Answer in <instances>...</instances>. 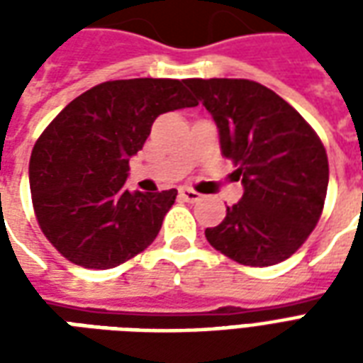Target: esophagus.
Listing matches in <instances>:
<instances>
[{
	"label": "esophagus",
	"mask_w": 363,
	"mask_h": 363,
	"mask_svg": "<svg viewBox=\"0 0 363 363\" xmlns=\"http://www.w3.org/2000/svg\"><path fill=\"white\" fill-rule=\"evenodd\" d=\"M179 194H181L182 200H186V202H198V200H200V194H198L196 190L189 189V186L179 189Z\"/></svg>",
	"instance_id": "1"
}]
</instances>
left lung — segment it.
I'll return each instance as SVG.
<instances>
[{
	"label": "left lung",
	"instance_id": "left-lung-1",
	"mask_svg": "<svg viewBox=\"0 0 363 363\" xmlns=\"http://www.w3.org/2000/svg\"><path fill=\"white\" fill-rule=\"evenodd\" d=\"M220 132L243 196L206 229L213 249L247 267H272L305 243L323 212L328 159L299 112L249 79H184Z\"/></svg>",
	"mask_w": 363,
	"mask_h": 363
}]
</instances>
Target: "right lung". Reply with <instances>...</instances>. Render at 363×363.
Here are the masks:
<instances>
[{"instance_id":"1","label":"right lung","mask_w":363,"mask_h":363,"mask_svg":"<svg viewBox=\"0 0 363 363\" xmlns=\"http://www.w3.org/2000/svg\"><path fill=\"white\" fill-rule=\"evenodd\" d=\"M196 104L184 79H120L52 120L33 147L28 182L38 225L67 260L106 270L153 243L177 190L130 192L128 163L159 114Z\"/></svg>"}]
</instances>
